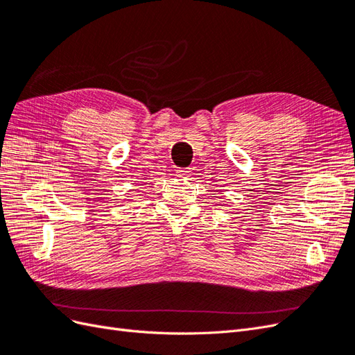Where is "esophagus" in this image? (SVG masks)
I'll use <instances>...</instances> for the list:
<instances>
[{
	"label": "esophagus",
	"instance_id": "34e87169",
	"mask_svg": "<svg viewBox=\"0 0 355 355\" xmlns=\"http://www.w3.org/2000/svg\"><path fill=\"white\" fill-rule=\"evenodd\" d=\"M189 168H178L176 170V175L179 176V178H187V176H189Z\"/></svg>",
	"mask_w": 355,
	"mask_h": 355
}]
</instances>
